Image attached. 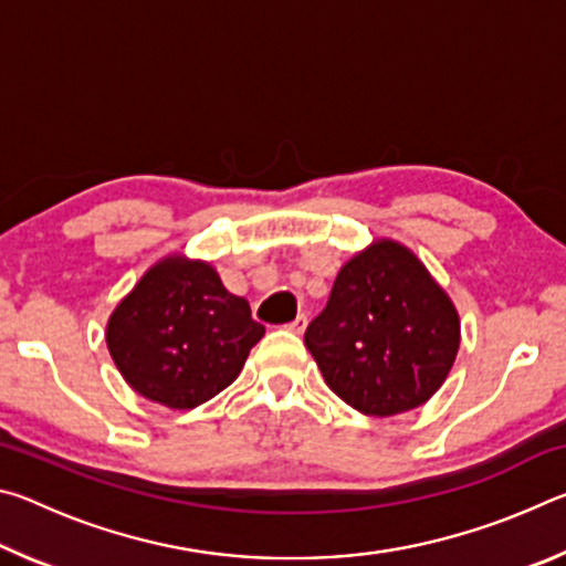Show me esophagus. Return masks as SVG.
Wrapping results in <instances>:
<instances>
[{"mask_svg": "<svg viewBox=\"0 0 566 566\" xmlns=\"http://www.w3.org/2000/svg\"><path fill=\"white\" fill-rule=\"evenodd\" d=\"M286 329L294 332V334H302L306 329V317H304V314H300V317H296L294 322L286 324Z\"/></svg>", "mask_w": 566, "mask_h": 566, "instance_id": "34e87169", "label": "esophagus"}]
</instances>
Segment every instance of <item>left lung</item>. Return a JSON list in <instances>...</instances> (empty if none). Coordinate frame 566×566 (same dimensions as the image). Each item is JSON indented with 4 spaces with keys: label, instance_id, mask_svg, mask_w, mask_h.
<instances>
[{
    "label": "left lung",
    "instance_id": "1",
    "mask_svg": "<svg viewBox=\"0 0 566 566\" xmlns=\"http://www.w3.org/2000/svg\"><path fill=\"white\" fill-rule=\"evenodd\" d=\"M304 344L339 399L395 417L444 385L459 349V314L407 247L379 239L354 254Z\"/></svg>",
    "mask_w": 566,
    "mask_h": 566
}]
</instances>
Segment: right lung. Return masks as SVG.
Wrapping results in <instances>:
<instances>
[{
  "mask_svg": "<svg viewBox=\"0 0 566 566\" xmlns=\"http://www.w3.org/2000/svg\"><path fill=\"white\" fill-rule=\"evenodd\" d=\"M264 337L247 300L207 262L167 256L124 296L107 324L114 364L137 395L195 409L237 379Z\"/></svg>",
  "mask_w": 566,
  "mask_h": 566,
  "instance_id": "add662e5",
  "label": "right lung"
}]
</instances>
